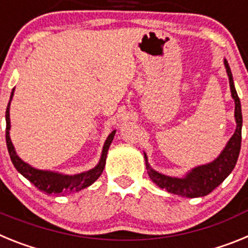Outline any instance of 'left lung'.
Returning <instances> with one entry per match:
<instances>
[{"mask_svg":"<svg viewBox=\"0 0 248 248\" xmlns=\"http://www.w3.org/2000/svg\"><path fill=\"white\" fill-rule=\"evenodd\" d=\"M225 67H226L227 76L230 80V88H231L232 98L235 99V118L237 123V128L235 130V134L232 135L229 140L226 148L220 154L217 159L206 165L198 166L192 169L189 174L183 179L179 177L166 176V175L159 174L154 171L149 166L148 157L145 156L146 169L150 179L156 184L159 187L165 189L166 191L171 192L175 195H180L184 198H200L206 196L214 189H216L221 183H222L235 168L237 163L238 154L241 149V129H242V113H241V103L240 98L237 95V92L233 85L232 79V73L230 69V65L225 59Z\"/></svg>","mask_w":248,"mask_h":248,"instance_id":"8db88e82","label":"left lung"}]
</instances>
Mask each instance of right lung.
Here are the masks:
<instances>
[{"instance_id": "obj_1", "label": "right lung", "mask_w": 248, "mask_h": 248, "mask_svg": "<svg viewBox=\"0 0 248 248\" xmlns=\"http://www.w3.org/2000/svg\"><path fill=\"white\" fill-rule=\"evenodd\" d=\"M13 92H15V89H13L12 94H11V99L13 97ZM10 128V103H8L7 109H6V143H7V149L8 153H10L11 160H12L15 168L26 179H28L36 187H38V190L47 192V194H64V192L79 191V190L92 185L102 175L103 170H104L105 159H107V154H108V149L110 146L111 141H113L114 135H115V130L111 131V134L108 137V139H107V141L104 144V148H103L102 157H100L99 164L95 168L92 169V170H89L87 172H82V174L69 176V175H62L56 174V172L37 170V169H33L32 166L26 164L25 161H22L17 156L15 148L12 145V141H11Z\"/></svg>"}]
</instances>
